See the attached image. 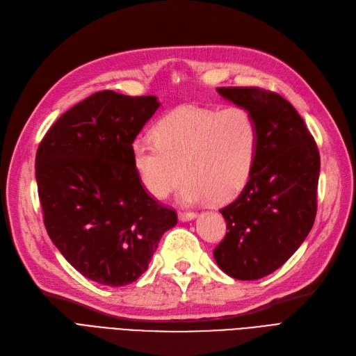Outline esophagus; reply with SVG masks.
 <instances>
[{"label":"esophagus","mask_w":356,"mask_h":356,"mask_svg":"<svg viewBox=\"0 0 356 356\" xmlns=\"http://www.w3.org/2000/svg\"><path fill=\"white\" fill-rule=\"evenodd\" d=\"M195 216H197V215H195L194 212H179L178 213V219L181 220V222H187V220H191Z\"/></svg>","instance_id":"esophagus-1"}]
</instances>
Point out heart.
<instances>
[{"mask_svg":"<svg viewBox=\"0 0 356 356\" xmlns=\"http://www.w3.org/2000/svg\"><path fill=\"white\" fill-rule=\"evenodd\" d=\"M153 134L154 140L132 143V162L154 199H165L182 174V203H225L248 186L259 149V128L248 108L182 106L159 120Z\"/></svg>","mask_w":356,"mask_h":356,"instance_id":"1","label":"heart"}]
</instances>
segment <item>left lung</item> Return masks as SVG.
Wrapping results in <instances>:
<instances>
[{"label": "left lung", "instance_id": "obj_1", "mask_svg": "<svg viewBox=\"0 0 356 356\" xmlns=\"http://www.w3.org/2000/svg\"><path fill=\"white\" fill-rule=\"evenodd\" d=\"M216 90L253 115L259 149L248 186L220 209L228 232L213 256L229 277L259 280L284 265L309 234L320 153L296 108L277 92L256 87Z\"/></svg>", "mask_w": 356, "mask_h": 356}]
</instances>
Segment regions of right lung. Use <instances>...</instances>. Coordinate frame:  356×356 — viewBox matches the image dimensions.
I'll return each mask as SVG.
<instances>
[{
	"label": "right lung",
	"instance_id": "right-lung-1",
	"mask_svg": "<svg viewBox=\"0 0 356 356\" xmlns=\"http://www.w3.org/2000/svg\"><path fill=\"white\" fill-rule=\"evenodd\" d=\"M161 106L154 95L99 91L42 138L35 177L44 225L65 259L95 283L120 287L149 268L177 213L145 191L132 143Z\"/></svg>",
	"mask_w": 356,
	"mask_h": 356
}]
</instances>
